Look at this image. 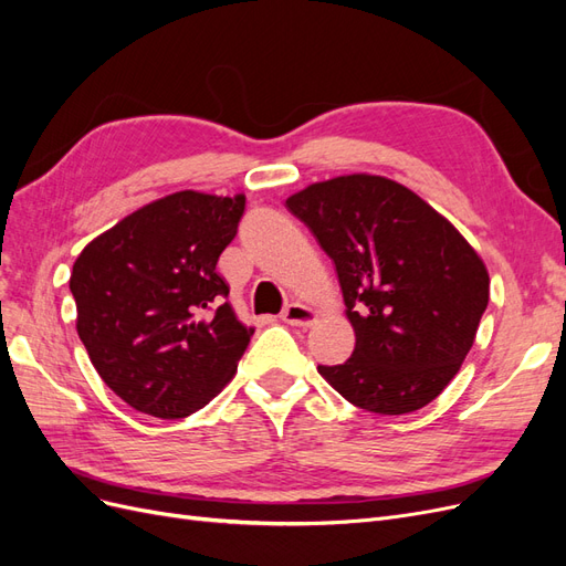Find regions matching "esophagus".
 Returning <instances> with one entry per match:
<instances>
[{
    "mask_svg": "<svg viewBox=\"0 0 566 566\" xmlns=\"http://www.w3.org/2000/svg\"><path fill=\"white\" fill-rule=\"evenodd\" d=\"M281 318L290 325H300V328H310V325L316 323L318 314L312 310V306H306L302 302H293L285 306V312L281 314Z\"/></svg>",
    "mask_w": 566,
    "mask_h": 566,
    "instance_id": "34e87169",
    "label": "esophagus"
}]
</instances>
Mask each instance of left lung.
Wrapping results in <instances>:
<instances>
[{
	"label": "left lung",
	"mask_w": 566,
	"mask_h": 566,
	"mask_svg": "<svg viewBox=\"0 0 566 566\" xmlns=\"http://www.w3.org/2000/svg\"><path fill=\"white\" fill-rule=\"evenodd\" d=\"M285 205L335 262L354 354L318 373L349 403L403 416L434 401L474 345L489 271L451 221L403 184L345 175Z\"/></svg>",
	"instance_id": "8db88e82"
}]
</instances>
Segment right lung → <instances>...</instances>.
Here are the masks:
<instances>
[{"label":"right lung","instance_id":"1","mask_svg":"<svg viewBox=\"0 0 566 566\" xmlns=\"http://www.w3.org/2000/svg\"><path fill=\"white\" fill-rule=\"evenodd\" d=\"M243 210V193H169L119 219L75 260L77 335L101 380L142 413L191 416L235 375L254 328L224 300L217 260Z\"/></svg>","mask_w":566,"mask_h":566}]
</instances>
